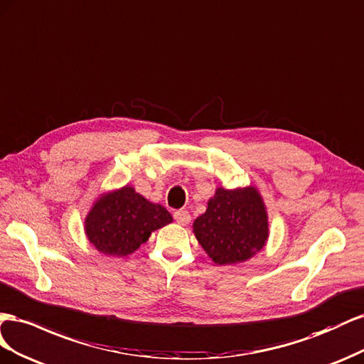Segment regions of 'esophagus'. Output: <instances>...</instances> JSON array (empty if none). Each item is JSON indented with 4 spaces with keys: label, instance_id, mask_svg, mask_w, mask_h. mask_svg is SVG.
Returning a JSON list of instances; mask_svg holds the SVG:
<instances>
[{
    "label": "esophagus",
    "instance_id": "1",
    "mask_svg": "<svg viewBox=\"0 0 364 364\" xmlns=\"http://www.w3.org/2000/svg\"><path fill=\"white\" fill-rule=\"evenodd\" d=\"M173 218H175V221L178 223L180 225H188L191 223V220H192L191 213L188 210H176L173 213Z\"/></svg>",
    "mask_w": 364,
    "mask_h": 364
}]
</instances>
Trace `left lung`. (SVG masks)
Segmentation results:
<instances>
[{
	"label": "left lung",
	"mask_w": 364,
	"mask_h": 364,
	"mask_svg": "<svg viewBox=\"0 0 364 364\" xmlns=\"http://www.w3.org/2000/svg\"><path fill=\"white\" fill-rule=\"evenodd\" d=\"M192 227L204 252L218 265L248 261L262 250L269 235L267 207L255 186L218 188Z\"/></svg>",
	"instance_id": "8db88e82"
}]
</instances>
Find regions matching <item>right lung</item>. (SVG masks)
<instances>
[{"instance_id": "1", "label": "right lung", "mask_w": 364, "mask_h": 364, "mask_svg": "<svg viewBox=\"0 0 364 364\" xmlns=\"http://www.w3.org/2000/svg\"><path fill=\"white\" fill-rule=\"evenodd\" d=\"M172 223L161 204L148 201L132 186L102 193L85 216L84 230L97 252L123 257L149 240L152 232Z\"/></svg>"}]
</instances>
